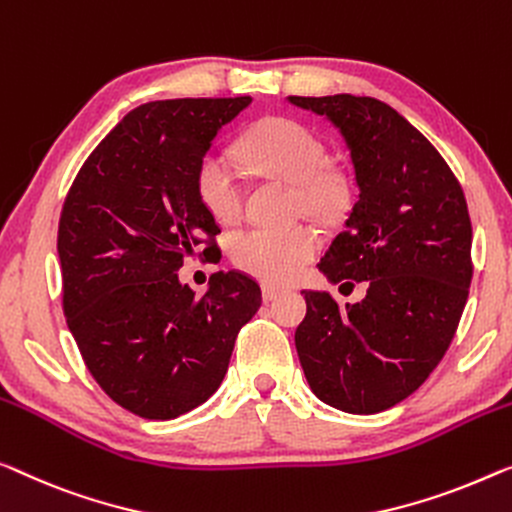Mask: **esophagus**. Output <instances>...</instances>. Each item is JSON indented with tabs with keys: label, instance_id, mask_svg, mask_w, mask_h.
I'll list each match as a JSON object with an SVG mask.
<instances>
[{
	"label": "esophagus",
	"instance_id": "esophagus-1",
	"mask_svg": "<svg viewBox=\"0 0 512 512\" xmlns=\"http://www.w3.org/2000/svg\"><path fill=\"white\" fill-rule=\"evenodd\" d=\"M280 292H282V287H278V285H262V299L266 303L273 301V299H278Z\"/></svg>",
	"mask_w": 512,
	"mask_h": 512
}]
</instances>
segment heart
Wrapping results in <instances>:
<instances>
[{
  "instance_id": "1",
  "label": "heart",
  "mask_w": 512,
  "mask_h": 512,
  "mask_svg": "<svg viewBox=\"0 0 512 512\" xmlns=\"http://www.w3.org/2000/svg\"><path fill=\"white\" fill-rule=\"evenodd\" d=\"M241 156L259 177L294 183V207L333 223L349 202V179L326 165V147L308 126L287 117L257 124L241 144ZM197 195L213 218L232 225L243 216V186L230 160L209 151L195 174ZM232 262L264 282H289L319 253V236L308 225H255L230 246Z\"/></svg>"
}]
</instances>
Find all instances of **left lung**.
I'll return each mask as SVG.
<instances>
[{
  "instance_id": "left-lung-1",
  "label": "left lung",
  "mask_w": 512,
  "mask_h": 512,
  "mask_svg": "<svg viewBox=\"0 0 512 512\" xmlns=\"http://www.w3.org/2000/svg\"><path fill=\"white\" fill-rule=\"evenodd\" d=\"M345 137L358 197L319 262L331 282H365L340 305L305 289L294 342L312 393L347 414H379L437 368L469 296L471 218L460 181L430 140L370 96H289Z\"/></svg>"
}]
</instances>
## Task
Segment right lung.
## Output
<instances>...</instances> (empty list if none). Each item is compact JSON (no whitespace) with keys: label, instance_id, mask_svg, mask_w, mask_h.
<instances>
[{"label":"right lung","instance_id":"right-lung-1","mask_svg":"<svg viewBox=\"0 0 512 512\" xmlns=\"http://www.w3.org/2000/svg\"><path fill=\"white\" fill-rule=\"evenodd\" d=\"M253 98H174L128 112L80 167L59 218L64 315L82 361L135 416L170 421L209 400L262 289L218 271L204 296L181 285L183 257L220 259L197 165Z\"/></svg>","mask_w":512,"mask_h":512}]
</instances>
